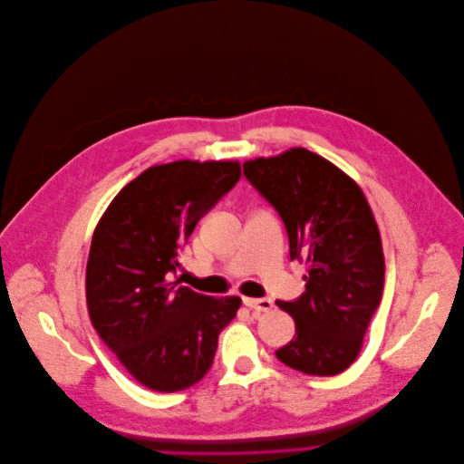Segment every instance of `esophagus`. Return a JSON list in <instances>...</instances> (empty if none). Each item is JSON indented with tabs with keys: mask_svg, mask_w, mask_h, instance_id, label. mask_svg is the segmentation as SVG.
<instances>
[{
	"mask_svg": "<svg viewBox=\"0 0 464 464\" xmlns=\"http://www.w3.org/2000/svg\"><path fill=\"white\" fill-rule=\"evenodd\" d=\"M244 304L256 314H266L274 307V302L270 298H244Z\"/></svg>",
	"mask_w": 464,
	"mask_h": 464,
	"instance_id": "esophagus-1",
	"label": "esophagus"
}]
</instances>
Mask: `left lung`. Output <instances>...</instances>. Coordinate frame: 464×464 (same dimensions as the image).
I'll use <instances>...</instances> for the list:
<instances>
[{
  "label": "left lung",
  "mask_w": 464,
  "mask_h": 464,
  "mask_svg": "<svg viewBox=\"0 0 464 464\" xmlns=\"http://www.w3.org/2000/svg\"><path fill=\"white\" fill-rule=\"evenodd\" d=\"M244 175L281 217L291 260H304L305 291L277 300L295 338L276 351L293 370L336 376L355 362L382 302V237L359 185L307 149L244 164Z\"/></svg>",
  "instance_id": "1"
}]
</instances>
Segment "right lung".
Masks as SVG:
<instances>
[{
	"mask_svg": "<svg viewBox=\"0 0 464 464\" xmlns=\"http://www.w3.org/2000/svg\"><path fill=\"white\" fill-rule=\"evenodd\" d=\"M237 162L179 160L145 169L109 204L86 264V304L103 343L141 385L175 392L200 382L237 296L171 283L194 227L239 181Z\"/></svg>",
	"mask_w": 464,
	"mask_h": 464,
	"instance_id": "1",
	"label": "right lung"
}]
</instances>
